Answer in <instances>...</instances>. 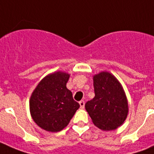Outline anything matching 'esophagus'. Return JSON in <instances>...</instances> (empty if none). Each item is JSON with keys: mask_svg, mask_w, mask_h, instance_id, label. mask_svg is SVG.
<instances>
[{"mask_svg": "<svg viewBox=\"0 0 154 154\" xmlns=\"http://www.w3.org/2000/svg\"><path fill=\"white\" fill-rule=\"evenodd\" d=\"M79 104H80V106H81V109H84L85 107V101L82 100V101H79Z\"/></svg>", "mask_w": 154, "mask_h": 154, "instance_id": "obj_1", "label": "esophagus"}]
</instances>
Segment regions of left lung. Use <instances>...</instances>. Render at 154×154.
I'll use <instances>...</instances> for the list:
<instances>
[{"instance_id":"left-lung-1","label":"left lung","mask_w":154,"mask_h":154,"mask_svg":"<svg viewBox=\"0 0 154 154\" xmlns=\"http://www.w3.org/2000/svg\"><path fill=\"white\" fill-rule=\"evenodd\" d=\"M95 97L85 103V109L97 128L110 131L125 121L129 112L128 101L122 85L109 72L94 76Z\"/></svg>"}]
</instances>
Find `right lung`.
Masks as SVG:
<instances>
[{
    "instance_id": "1",
    "label": "right lung",
    "mask_w": 154,
    "mask_h": 154,
    "mask_svg": "<svg viewBox=\"0 0 154 154\" xmlns=\"http://www.w3.org/2000/svg\"><path fill=\"white\" fill-rule=\"evenodd\" d=\"M70 75L58 71L47 75L37 85L29 100L35 123L49 132H59L67 126L80 105L66 88Z\"/></svg>"
}]
</instances>
